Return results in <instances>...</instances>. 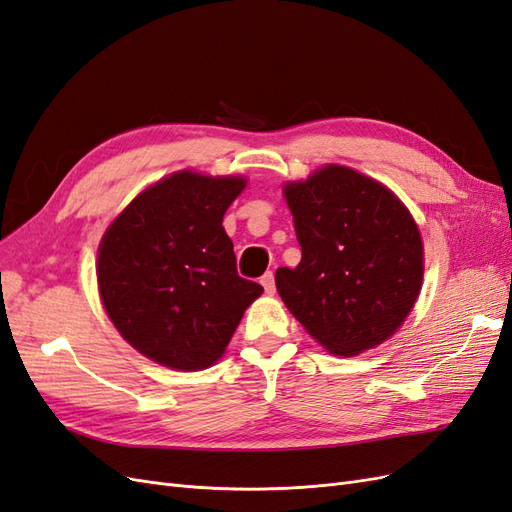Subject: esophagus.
Here are the masks:
<instances>
[{"label":"esophagus","mask_w":512,"mask_h":512,"mask_svg":"<svg viewBox=\"0 0 512 512\" xmlns=\"http://www.w3.org/2000/svg\"><path fill=\"white\" fill-rule=\"evenodd\" d=\"M260 284H262V288H265L267 294H273L275 292V277H273V273L267 271L265 275H262L260 277Z\"/></svg>","instance_id":"1"}]
</instances>
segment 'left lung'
<instances>
[{"label":"left lung","instance_id":"left-lung-1","mask_svg":"<svg viewBox=\"0 0 512 512\" xmlns=\"http://www.w3.org/2000/svg\"><path fill=\"white\" fill-rule=\"evenodd\" d=\"M284 196L301 262L275 271L282 301L329 352L376 348L401 327L423 284L410 211L376 179L337 164L286 183Z\"/></svg>","mask_w":512,"mask_h":512}]
</instances>
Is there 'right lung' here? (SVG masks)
Here are the masks:
<instances>
[{
	"label": "right lung",
	"mask_w": 512,
	"mask_h": 512,
	"mask_svg": "<svg viewBox=\"0 0 512 512\" xmlns=\"http://www.w3.org/2000/svg\"><path fill=\"white\" fill-rule=\"evenodd\" d=\"M245 183L179 170L138 194L104 232V309L147 359L181 371L211 367L262 294L260 284L237 273L222 226Z\"/></svg>",
	"instance_id": "add662e5"
}]
</instances>
